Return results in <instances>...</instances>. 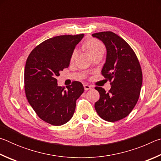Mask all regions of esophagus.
I'll list each match as a JSON object with an SVG mask.
<instances>
[{
	"instance_id": "34e87169",
	"label": "esophagus",
	"mask_w": 161,
	"mask_h": 161,
	"mask_svg": "<svg viewBox=\"0 0 161 161\" xmlns=\"http://www.w3.org/2000/svg\"><path fill=\"white\" fill-rule=\"evenodd\" d=\"M84 90L87 91V90H89V89H91L92 86L90 85H88V84H84Z\"/></svg>"
}]
</instances>
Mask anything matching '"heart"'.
Here are the masks:
<instances>
[{
  "label": "heart",
  "mask_w": 161,
  "mask_h": 161,
  "mask_svg": "<svg viewBox=\"0 0 161 161\" xmlns=\"http://www.w3.org/2000/svg\"><path fill=\"white\" fill-rule=\"evenodd\" d=\"M84 46H85L88 53L90 54L92 56H93L94 54L99 53V52L103 51V50H104V47H103L102 43L96 39L88 40L85 42ZM76 54H77V50H75L73 51L72 56H71V60H74Z\"/></svg>",
  "instance_id": "1"
}]
</instances>
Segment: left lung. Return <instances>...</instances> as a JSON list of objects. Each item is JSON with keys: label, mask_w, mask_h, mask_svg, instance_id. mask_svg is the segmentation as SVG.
<instances>
[{"label": "left lung", "mask_w": 161, "mask_h": 161, "mask_svg": "<svg viewBox=\"0 0 161 161\" xmlns=\"http://www.w3.org/2000/svg\"><path fill=\"white\" fill-rule=\"evenodd\" d=\"M92 36L102 41L107 48L102 75L111 85L108 92L102 87H95L100 94L95 109L105 121H119L131 112L139 98L143 80L141 65L130 45L114 32H101Z\"/></svg>", "instance_id": "left-lung-1"}]
</instances>
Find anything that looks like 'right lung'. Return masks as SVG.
<instances>
[{"instance_id": "1", "label": "right lung", "mask_w": 161, "mask_h": 161, "mask_svg": "<svg viewBox=\"0 0 161 161\" xmlns=\"http://www.w3.org/2000/svg\"><path fill=\"white\" fill-rule=\"evenodd\" d=\"M84 34L59 35L46 40L32 50L27 59L24 82L27 99L37 115L54 126L72 119L76 101L84 92L80 81L59 86L56 77L69 65L75 48Z\"/></svg>"}]
</instances>
